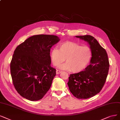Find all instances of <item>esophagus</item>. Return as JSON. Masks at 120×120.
<instances>
[{"label":"esophagus","instance_id":"1","mask_svg":"<svg viewBox=\"0 0 120 120\" xmlns=\"http://www.w3.org/2000/svg\"><path fill=\"white\" fill-rule=\"evenodd\" d=\"M62 73V71H60V70H56V74L58 75V74H60V73Z\"/></svg>","mask_w":120,"mask_h":120}]
</instances>
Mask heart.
<instances>
[{"label": "heart", "instance_id": "1", "mask_svg": "<svg viewBox=\"0 0 120 120\" xmlns=\"http://www.w3.org/2000/svg\"><path fill=\"white\" fill-rule=\"evenodd\" d=\"M92 56V51L87 46H82L78 43L67 41L61 43L59 50L54 48L50 53L53 64L58 66L65 60L66 63L60 65L59 68L74 73H79L85 69Z\"/></svg>", "mask_w": 120, "mask_h": 120}]
</instances>
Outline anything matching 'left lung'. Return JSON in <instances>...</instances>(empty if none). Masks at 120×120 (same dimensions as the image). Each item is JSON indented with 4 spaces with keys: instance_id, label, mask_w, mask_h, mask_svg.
<instances>
[{
    "instance_id": "8db88e82",
    "label": "left lung",
    "mask_w": 120,
    "mask_h": 120,
    "mask_svg": "<svg viewBox=\"0 0 120 120\" xmlns=\"http://www.w3.org/2000/svg\"><path fill=\"white\" fill-rule=\"evenodd\" d=\"M87 42L92 51L90 65L82 71L71 74L67 83L70 91L77 98L87 99L101 91L107 78L109 68L106 50L91 35H78Z\"/></svg>"
}]
</instances>
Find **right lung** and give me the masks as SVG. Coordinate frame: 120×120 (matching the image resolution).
Wrapping results in <instances>:
<instances>
[{
    "label": "right lung",
    "mask_w": 120,
    "mask_h": 120,
    "mask_svg": "<svg viewBox=\"0 0 120 120\" xmlns=\"http://www.w3.org/2000/svg\"><path fill=\"white\" fill-rule=\"evenodd\" d=\"M60 40L54 35H35L16 47L10 72L16 90L24 98L39 100L50 89L56 75L50 65V48Z\"/></svg>",
    "instance_id": "add662e5"
}]
</instances>
